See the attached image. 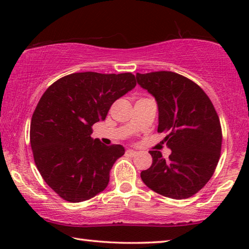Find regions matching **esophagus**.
I'll return each mask as SVG.
<instances>
[{
  "instance_id": "34e87169",
  "label": "esophagus",
  "mask_w": 249,
  "mask_h": 249,
  "mask_svg": "<svg viewBox=\"0 0 249 249\" xmlns=\"http://www.w3.org/2000/svg\"><path fill=\"white\" fill-rule=\"evenodd\" d=\"M126 155L129 156V157H134V156L137 155V151H135L133 149H128V150H126Z\"/></svg>"
}]
</instances>
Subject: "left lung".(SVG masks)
Returning a JSON list of instances; mask_svg holds the SVG:
<instances>
[{
	"label": "left lung",
	"mask_w": 249,
	"mask_h": 249,
	"mask_svg": "<svg viewBox=\"0 0 249 249\" xmlns=\"http://www.w3.org/2000/svg\"><path fill=\"white\" fill-rule=\"evenodd\" d=\"M137 83L155 96L159 133L171 149L166 160L150 150L153 163L141 172L144 183L158 195L181 200L199 192L213 176L221 156L222 128L205 92L192 80L171 71L137 73Z\"/></svg>",
	"instance_id": "left-lung-1"
}]
</instances>
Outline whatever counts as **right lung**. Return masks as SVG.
Segmentation results:
<instances>
[{"label":"right lung","mask_w":249,"mask_h":249,"mask_svg":"<svg viewBox=\"0 0 249 249\" xmlns=\"http://www.w3.org/2000/svg\"><path fill=\"white\" fill-rule=\"evenodd\" d=\"M135 86L130 72L88 71L65 75L45 91L32 117L31 146L39 174L61 199L78 203L107 187L125 149L93 140L92 126Z\"/></svg>","instance_id":"obj_1"}]
</instances>
